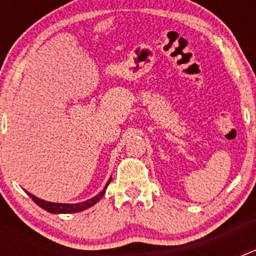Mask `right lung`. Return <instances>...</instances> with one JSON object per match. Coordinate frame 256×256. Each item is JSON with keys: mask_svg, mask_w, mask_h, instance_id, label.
<instances>
[{"mask_svg": "<svg viewBox=\"0 0 256 256\" xmlns=\"http://www.w3.org/2000/svg\"><path fill=\"white\" fill-rule=\"evenodd\" d=\"M110 182H112V178L108 180L106 186L104 187V190L100 192V194H98V195L94 196V198H88V200L83 201V202H76V204H60V202H51V201L42 200V198H37V196L32 195L30 192H28V191H26V194H28L29 198L34 201L38 206H40L42 209L46 210V212H52V214H72V212H83V210L88 209V208H91V206H94V204H97V202H98V201L102 198V196L105 195L106 188H108V183Z\"/></svg>", "mask_w": 256, "mask_h": 256, "instance_id": "1", "label": "right lung"}]
</instances>
